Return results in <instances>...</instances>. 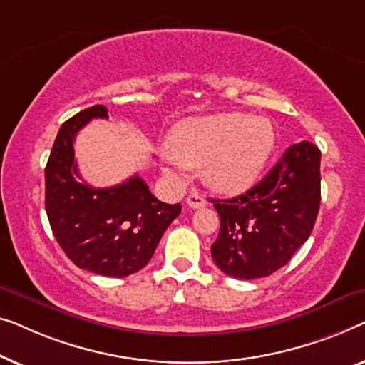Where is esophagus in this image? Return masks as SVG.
Wrapping results in <instances>:
<instances>
[{
    "label": "esophagus",
    "mask_w": 365,
    "mask_h": 365,
    "mask_svg": "<svg viewBox=\"0 0 365 365\" xmlns=\"http://www.w3.org/2000/svg\"><path fill=\"white\" fill-rule=\"evenodd\" d=\"M187 205L190 208H203L207 205V200L198 193H190L187 197Z\"/></svg>",
    "instance_id": "34e87169"
}]
</instances>
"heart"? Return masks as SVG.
Wrapping results in <instances>:
<instances>
[{"label":"heart","mask_w":365,"mask_h":365,"mask_svg":"<svg viewBox=\"0 0 365 365\" xmlns=\"http://www.w3.org/2000/svg\"><path fill=\"white\" fill-rule=\"evenodd\" d=\"M274 127L264 117L213 114L173 125L167 137V168L202 167L203 180L222 193H240L256 182L274 150Z\"/></svg>","instance_id":"obj_1"}]
</instances>
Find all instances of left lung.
<instances>
[{"instance_id": "8db88e82", "label": "left lung", "mask_w": 365, "mask_h": 365, "mask_svg": "<svg viewBox=\"0 0 365 365\" xmlns=\"http://www.w3.org/2000/svg\"><path fill=\"white\" fill-rule=\"evenodd\" d=\"M220 233L212 258L225 274L258 279L289 263L309 238L321 203V150L302 140L248 192L212 200Z\"/></svg>"}]
</instances>
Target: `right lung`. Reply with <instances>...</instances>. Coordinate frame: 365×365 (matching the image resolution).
Instances as JSON below:
<instances>
[{
	"label": "right lung",
	"instance_id": "1",
	"mask_svg": "<svg viewBox=\"0 0 365 365\" xmlns=\"http://www.w3.org/2000/svg\"><path fill=\"white\" fill-rule=\"evenodd\" d=\"M107 117L104 106H92L61 125L44 170L46 213L59 246L78 268L124 278L150 261L182 205L157 200L138 175L109 188L79 180L76 133L92 119Z\"/></svg>",
	"mask_w": 365,
	"mask_h": 365
}]
</instances>
